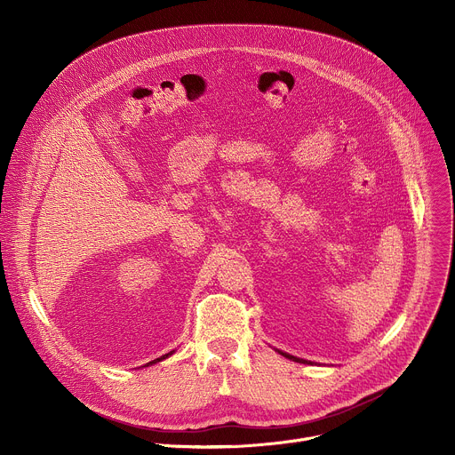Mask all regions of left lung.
I'll return each instance as SVG.
<instances>
[{
	"label": "left lung",
	"mask_w": 455,
	"mask_h": 455,
	"mask_svg": "<svg viewBox=\"0 0 455 455\" xmlns=\"http://www.w3.org/2000/svg\"><path fill=\"white\" fill-rule=\"evenodd\" d=\"M279 351V349H277ZM283 356H286V358H290V360H293V362H299V363H311V362H307V360H302V358H297V356H291V355H288V353H283V351H279Z\"/></svg>",
	"instance_id": "left-lung-1"
}]
</instances>
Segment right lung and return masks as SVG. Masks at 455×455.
I'll use <instances>...</instances> for the list:
<instances>
[{"label":"right lung","mask_w":455,"mask_h":455,"mask_svg":"<svg viewBox=\"0 0 455 455\" xmlns=\"http://www.w3.org/2000/svg\"><path fill=\"white\" fill-rule=\"evenodd\" d=\"M172 353H174V351H171V353H167V355H164V356H160V358H156V360H153V362H149V363H156V362H162V360H165L167 356H171ZM149 363H148V365H149Z\"/></svg>","instance_id":"obj_1"}]
</instances>
